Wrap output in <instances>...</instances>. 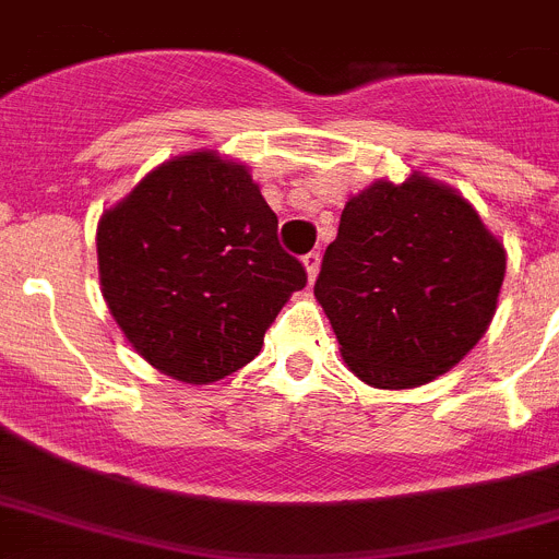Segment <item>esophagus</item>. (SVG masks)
Listing matches in <instances>:
<instances>
[{
    "mask_svg": "<svg viewBox=\"0 0 559 559\" xmlns=\"http://www.w3.org/2000/svg\"><path fill=\"white\" fill-rule=\"evenodd\" d=\"M304 267H306V275H309V284H314L317 273H320V253L304 255Z\"/></svg>",
    "mask_w": 559,
    "mask_h": 559,
    "instance_id": "34e87169",
    "label": "esophagus"
}]
</instances>
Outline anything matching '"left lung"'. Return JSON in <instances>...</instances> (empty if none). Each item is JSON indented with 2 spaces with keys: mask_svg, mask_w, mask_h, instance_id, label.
I'll return each instance as SVG.
<instances>
[{
  "mask_svg": "<svg viewBox=\"0 0 559 559\" xmlns=\"http://www.w3.org/2000/svg\"><path fill=\"white\" fill-rule=\"evenodd\" d=\"M507 250L456 189L412 173L345 203L314 284L354 376L412 390L460 365L485 336Z\"/></svg>",
  "mask_w": 559,
  "mask_h": 559,
  "instance_id": "obj_1",
  "label": "left lung"
}]
</instances>
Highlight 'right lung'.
Instances as JSON below:
<instances>
[{
  "label": "right lung",
  "mask_w": 559,
  "mask_h": 559,
  "mask_svg": "<svg viewBox=\"0 0 559 559\" xmlns=\"http://www.w3.org/2000/svg\"><path fill=\"white\" fill-rule=\"evenodd\" d=\"M99 286L144 361L211 384L259 356L306 270L278 245V217L250 169L217 150L175 155L97 225Z\"/></svg>",
  "instance_id": "obj_1"
}]
</instances>
